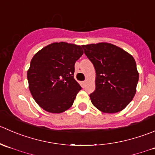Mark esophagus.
<instances>
[{"mask_svg":"<svg viewBox=\"0 0 155 155\" xmlns=\"http://www.w3.org/2000/svg\"><path fill=\"white\" fill-rule=\"evenodd\" d=\"M86 84H87V81H82V82H81V87H85Z\"/></svg>","mask_w":155,"mask_h":155,"instance_id":"esophagus-1","label":"esophagus"}]
</instances>
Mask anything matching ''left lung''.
<instances>
[{
    "label": "left lung",
    "mask_w": 155,
    "mask_h": 155,
    "mask_svg": "<svg viewBox=\"0 0 155 155\" xmlns=\"http://www.w3.org/2000/svg\"><path fill=\"white\" fill-rule=\"evenodd\" d=\"M82 47L96 73V90L90 95L93 105L104 113L113 114L123 110L134 97L139 81L134 58L108 43Z\"/></svg>",
    "instance_id": "1"
}]
</instances>
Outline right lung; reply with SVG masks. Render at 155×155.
Here are the masks:
<instances>
[{
	"label": "right lung",
	"mask_w": 155,
	"mask_h": 155,
	"mask_svg": "<svg viewBox=\"0 0 155 155\" xmlns=\"http://www.w3.org/2000/svg\"><path fill=\"white\" fill-rule=\"evenodd\" d=\"M84 53L81 46L53 43L38 51L27 72L35 102L50 113H62L73 105L81 87L74 78V64Z\"/></svg>",
	"instance_id": "1"
}]
</instances>
